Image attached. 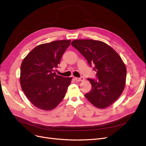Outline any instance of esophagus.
Segmentation results:
<instances>
[{
	"label": "esophagus",
	"instance_id": "esophagus-1",
	"mask_svg": "<svg viewBox=\"0 0 146 146\" xmlns=\"http://www.w3.org/2000/svg\"><path fill=\"white\" fill-rule=\"evenodd\" d=\"M74 79L78 82H81V81H83L84 80V78L82 77V76H81L80 78H75Z\"/></svg>",
	"mask_w": 146,
	"mask_h": 146
}]
</instances>
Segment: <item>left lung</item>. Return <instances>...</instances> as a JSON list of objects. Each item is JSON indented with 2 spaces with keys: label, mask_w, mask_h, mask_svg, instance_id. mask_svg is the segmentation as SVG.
I'll return each instance as SVG.
<instances>
[{
  "label": "left lung",
  "mask_w": 146,
  "mask_h": 146,
  "mask_svg": "<svg viewBox=\"0 0 146 146\" xmlns=\"http://www.w3.org/2000/svg\"><path fill=\"white\" fill-rule=\"evenodd\" d=\"M72 45L85 57L96 72V79L88 78L92 89L85 95L98 108L113 104L123 92L127 69L118 54L106 43L93 40H76Z\"/></svg>",
  "instance_id": "1"
}]
</instances>
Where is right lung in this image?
I'll list each match as a JSON object with an SVG mask.
<instances>
[{
  "label": "right lung",
  "instance_id": "obj_1",
  "mask_svg": "<svg viewBox=\"0 0 146 146\" xmlns=\"http://www.w3.org/2000/svg\"><path fill=\"white\" fill-rule=\"evenodd\" d=\"M71 40H59L39 45L22 61L21 86L38 108L54 109L65 96L72 78L57 75L55 72Z\"/></svg>",
  "mask_w": 146,
  "mask_h": 146
}]
</instances>
